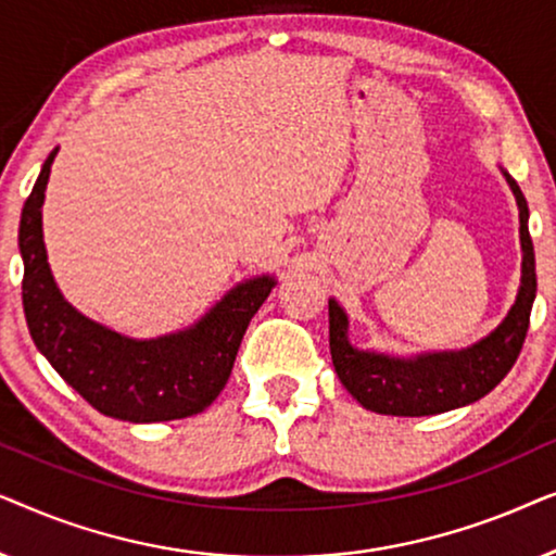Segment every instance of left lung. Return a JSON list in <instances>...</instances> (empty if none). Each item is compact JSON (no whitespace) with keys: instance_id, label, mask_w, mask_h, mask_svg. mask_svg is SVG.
<instances>
[{"instance_id":"left-lung-1","label":"left lung","mask_w":556,"mask_h":556,"mask_svg":"<svg viewBox=\"0 0 556 556\" xmlns=\"http://www.w3.org/2000/svg\"><path fill=\"white\" fill-rule=\"evenodd\" d=\"M519 204L521 223V288L504 324L491 337L463 352L425 354L417 359L359 352L346 339V314L337 301H329V346L333 369L352 397L371 413L422 417L470 405L489 394L519 359L529 331L531 303L536 295L534 242L529 235V207L521 189L508 177Z\"/></svg>"}]
</instances>
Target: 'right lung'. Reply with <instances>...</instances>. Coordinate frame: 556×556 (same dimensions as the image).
<instances>
[{"label": "right lung", "instance_id": "obj_1", "mask_svg": "<svg viewBox=\"0 0 556 556\" xmlns=\"http://www.w3.org/2000/svg\"><path fill=\"white\" fill-rule=\"evenodd\" d=\"M55 154L45 159L20 219L22 306L35 346L90 407L116 420L164 422L202 413L230 379L250 318L276 280L263 276L232 288L192 329L151 341L80 316L60 295L42 242L40 210Z\"/></svg>", "mask_w": 556, "mask_h": 556}]
</instances>
